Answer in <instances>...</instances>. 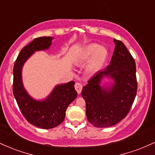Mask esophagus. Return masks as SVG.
Returning <instances> with one entry per match:
<instances>
[{"mask_svg": "<svg viewBox=\"0 0 155 155\" xmlns=\"http://www.w3.org/2000/svg\"><path fill=\"white\" fill-rule=\"evenodd\" d=\"M75 89H76V92H77V93L80 94L81 92V90H82V85H81V84L79 82H76L75 84Z\"/></svg>", "mask_w": 155, "mask_h": 155, "instance_id": "esophagus-1", "label": "esophagus"}]
</instances>
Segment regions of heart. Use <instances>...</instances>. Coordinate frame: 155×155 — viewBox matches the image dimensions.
I'll list each match as a JSON object with an SVG mask.
<instances>
[{
  "label": "heart",
  "instance_id": "heart-1",
  "mask_svg": "<svg viewBox=\"0 0 155 155\" xmlns=\"http://www.w3.org/2000/svg\"><path fill=\"white\" fill-rule=\"evenodd\" d=\"M107 58L108 50L106 47L97 44H90L80 51L77 62L79 63L87 62L84 69L85 74L89 76H93L102 69Z\"/></svg>",
  "mask_w": 155,
  "mask_h": 155
}]
</instances>
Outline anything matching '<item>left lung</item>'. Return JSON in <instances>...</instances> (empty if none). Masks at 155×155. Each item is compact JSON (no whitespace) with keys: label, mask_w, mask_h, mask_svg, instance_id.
Wrapping results in <instances>:
<instances>
[{"label":"left lung","mask_w":155,"mask_h":155,"mask_svg":"<svg viewBox=\"0 0 155 155\" xmlns=\"http://www.w3.org/2000/svg\"><path fill=\"white\" fill-rule=\"evenodd\" d=\"M115 49L110 65L83 87L86 114L95 127H108L127 116L137 92L135 60L124 44L114 38ZM107 78L109 81L103 83Z\"/></svg>","instance_id":"obj_1"}]
</instances>
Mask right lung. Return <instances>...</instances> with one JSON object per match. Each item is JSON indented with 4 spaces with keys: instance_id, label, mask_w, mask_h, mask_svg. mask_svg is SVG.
Masks as SVG:
<instances>
[{
    "instance_id": "right-lung-1",
    "label": "right lung",
    "mask_w": 155,
    "mask_h": 155,
    "mask_svg": "<svg viewBox=\"0 0 155 155\" xmlns=\"http://www.w3.org/2000/svg\"><path fill=\"white\" fill-rule=\"evenodd\" d=\"M54 39L51 36L35 38L21 50L13 69V93L21 112L29 123L39 128L51 129L63 122L68 106L77 96L74 81L59 84L45 98H33L25 88L22 68L35 51L49 50Z\"/></svg>"
}]
</instances>
